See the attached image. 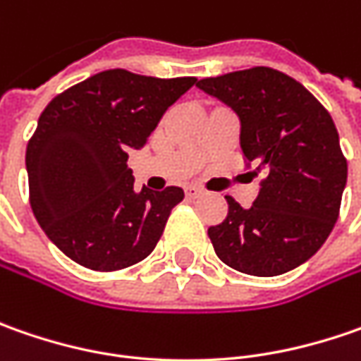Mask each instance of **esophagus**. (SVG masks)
Listing matches in <instances>:
<instances>
[{
	"instance_id": "34e87169",
	"label": "esophagus",
	"mask_w": 361,
	"mask_h": 361,
	"mask_svg": "<svg viewBox=\"0 0 361 361\" xmlns=\"http://www.w3.org/2000/svg\"><path fill=\"white\" fill-rule=\"evenodd\" d=\"M185 195L188 199H197V197H201L202 190L199 187H195V185H188V187H185Z\"/></svg>"
}]
</instances>
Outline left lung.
Here are the masks:
<instances>
[{
    "label": "left lung",
    "mask_w": 361,
    "mask_h": 361,
    "mask_svg": "<svg viewBox=\"0 0 361 361\" xmlns=\"http://www.w3.org/2000/svg\"><path fill=\"white\" fill-rule=\"evenodd\" d=\"M197 86L239 114L245 166L263 176L249 209L225 197L229 213L209 227L216 257L257 277L295 269L319 251L340 216L348 160L334 120L298 80L267 66Z\"/></svg>",
    "instance_id": "left-lung-1"
}]
</instances>
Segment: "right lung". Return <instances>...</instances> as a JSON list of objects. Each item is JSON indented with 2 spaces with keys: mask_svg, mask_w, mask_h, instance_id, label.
Wrapping results in <instances>:
<instances>
[{
  "mask_svg": "<svg viewBox=\"0 0 361 361\" xmlns=\"http://www.w3.org/2000/svg\"><path fill=\"white\" fill-rule=\"evenodd\" d=\"M197 78L106 70L58 94L27 142L30 204L63 255L94 271H118L157 247L183 188L134 192L128 150Z\"/></svg>",
  "mask_w": 361,
  "mask_h": 361,
  "instance_id": "right-lung-1",
  "label": "right lung"
}]
</instances>
